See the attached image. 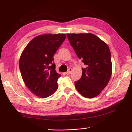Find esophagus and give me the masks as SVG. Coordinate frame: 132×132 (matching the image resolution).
Segmentation results:
<instances>
[{
  "instance_id": "esophagus-1",
  "label": "esophagus",
  "mask_w": 132,
  "mask_h": 132,
  "mask_svg": "<svg viewBox=\"0 0 132 132\" xmlns=\"http://www.w3.org/2000/svg\"><path fill=\"white\" fill-rule=\"evenodd\" d=\"M72 70H73V69H71V68H69V69H68V71H66V75H70V73H71V71H72Z\"/></svg>"
}]
</instances>
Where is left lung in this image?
Here are the masks:
<instances>
[{"instance_id": "left-lung-1", "label": "left lung", "mask_w": 132, "mask_h": 132, "mask_svg": "<svg viewBox=\"0 0 132 132\" xmlns=\"http://www.w3.org/2000/svg\"><path fill=\"white\" fill-rule=\"evenodd\" d=\"M71 46L86 65L75 87L83 97H97L108 84L112 75L111 52L108 45L91 33L67 34Z\"/></svg>"}]
</instances>
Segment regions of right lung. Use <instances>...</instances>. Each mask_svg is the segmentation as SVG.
<instances>
[{
  "instance_id": "right-lung-1",
  "label": "right lung",
  "mask_w": 132,
  "mask_h": 132,
  "mask_svg": "<svg viewBox=\"0 0 132 132\" xmlns=\"http://www.w3.org/2000/svg\"><path fill=\"white\" fill-rule=\"evenodd\" d=\"M64 34H43L27 44L20 57L19 68L24 83L37 97L45 98L58 88L61 76L55 70L53 55L66 39Z\"/></svg>"
}]
</instances>
